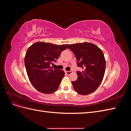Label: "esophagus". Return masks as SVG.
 I'll use <instances>...</instances> for the list:
<instances>
[{"mask_svg": "<svg viewBox=\"0 0 131 131\" xmlns=\"http://www.w3.org/2000/svg\"><path fill=\"white\" fill-rule=\"evenodd\" d=\"M66 74L67 75H70V74H72L73 73V72L72 70H70V71H66L65 72Z\"/></svg>", "mask_w": 131, "mask_h": 131, "instance_id": "esophagus-1", "label": "esophagus"}]
</instances>
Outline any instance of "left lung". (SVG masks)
I'll return each mask as SVG.
<instances>
[{"label": "left lung", "mask_w": 131, "mask_h": 131, "mask_svg": "<svg viewBox=\"0 0 131 131\" xmlns=\"http://www.w3.org/2000/svg\"><path fill=\"white\" fill-rule=\"evenodd\" d=\"M77 59V66L83 69L77 71L78 79L72 81L75 91L81 95L93 92L100 85L105 70V59L103 51L90 42L77 43L68 47Z\"/></svg>", "instance_id": "1"}]
</instances>
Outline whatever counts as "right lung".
I'll list each match as a JSON object with an SVG mask.
<instances>
[{"label": "right lung", "mask_w": 131, "mask_h": 131, "mask_svg": "<svg viewBox=\"0 0 131 131\" xmlns=\"http://www.w3.org/2000/svg\"><path fill=\"white\" fill-rule=\"evenodd\" d=\"M68 46L38 42L27 50L25 57L27 73L31 84L39 92L51 94L58 89L64 72L53 69L50 65L56 62L61 52Z\"/></svg>", "instance_id": "right-lung-1"}]
</instances>
